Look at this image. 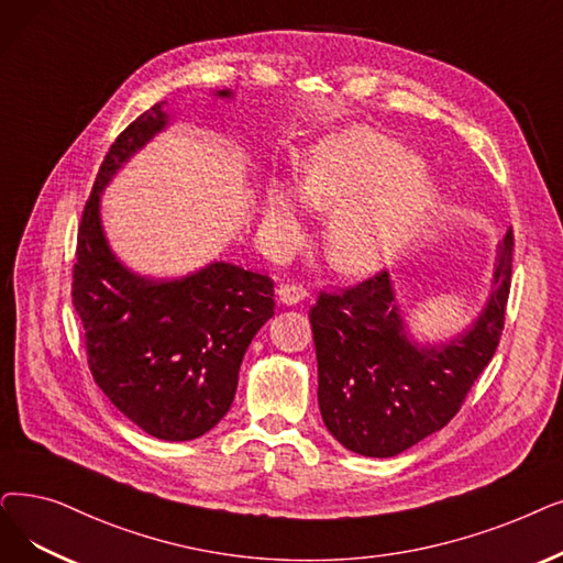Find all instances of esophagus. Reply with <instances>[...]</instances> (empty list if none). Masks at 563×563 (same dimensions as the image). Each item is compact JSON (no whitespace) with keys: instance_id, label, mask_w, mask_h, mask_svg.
Returning <instances> with one entry per match:
<instances>
[{"instance_id":"esophagus-1","label":"esophagus","mask_w":563,"mask_h":563,"mask_svg":"<svg viewBox=\"0 0 563 563\" xmlns=\"http://www.w3.org/2000/svg\"><path fill=\"white\" fill-rule=\"evenodd\" d=\"M276 295L285 306H297L308 299V289L303 285H280Z\"/></svg>"}]
</instances>
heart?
Returning a JSON list of instances; mask_svg holds the SVG:
<instances>
[{
	"mask_svg": "<svg viewBox=\"0 0 563 563\" xmlns=\"http://www.w3.org/2000/svg\"><path fill=\"white\" fill-rule=\"evenodd\" d=\"M434 205L437 186L407 146L354 126L314 146L301 186L268 184L264 225L280 241H295L308 207L331 213L324 234L331 266L345 276H371L407 246Z\"/></svg>",
	"mask_w": 563,
	"mask_h": 563,
	"instance_id": "1",
	"label": "heart"
}]
</instances>
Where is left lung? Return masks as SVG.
<instances>
[{"instance_id":"1","label":"left lung","mask_w":563,"mask_h":563,"mask_svg":"<svg viewBox=\"0 0 563 563\" xmlns=\"http://www.w3.org/2000/svg\"><path fill=\"white\" fill-rule=\"evenodd\" d=\"M512 268V230L499 243L490 297L476 322L446 342L419 345L388 272L345 291H320L310 308L317 400L338 442L390 457L442 430L499 345Z\"/></svg>"}]
</instances>
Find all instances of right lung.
<instances>
[{
	"label": "right lung",
	"instance_id": "right-lung-1",
	"mask_svg": "<svg viewBox=\"0 0 563 563\" xmlns=\"http://www.w3.org/2000/svg\"><path fill=\"white\" fill-rule=\"evenodd\" d=\"M230 99L232 91H216ZM169 124L163 103L112 142L78 228L73 306L85 327L93 382L129 421L167 442L202 437L236 394L255 333L274 317V280L230 262L154 280L117 260L101 225V192Z\"/></svg>",
	"mask_w": 563,
	"mask_h": 563
}]
</instances>
